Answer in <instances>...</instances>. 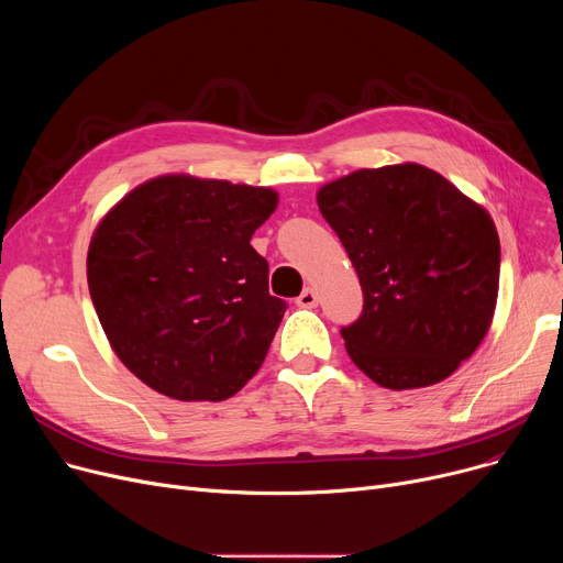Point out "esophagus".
I'll list each match as a JSON object with an SVG mask.
<instances>
[{
    "label": "esophagus",
    "mask_w": 563,
    "mask_h": 563,
    "mask_svg": "<svg viewBox=\"0 0 563 563\" xmlns=\"http://www.w3.org/2000/svg\"><path fill=\"white\" fill-rule=\"evenodd\" d=\"M317 303H319V297H317V291L312 287H306L301 291V297L297 299V306H301V308H314Z\"/></svg>",
    "instance_id": "obj_1"
}]
</instances>
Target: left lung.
<instances>
[{
	"mask_svg": "<svg viewBox=\"0 0 563 563\" xmlns=\"http://www.w3.org/2000/svg\"><path fill=\"white\" fill-rule=\"evenodd\" d=\"M317 205L365 297L342 329L349 358L388 390L452 376L495 314L499 236L486 207L416 162L338 177Z\"/></svg>",
	"mask_w": 563,
	"mask_h": 563,
	"instance_id": "left-lung-1",
	"label": "left lung"
}]
</instances>
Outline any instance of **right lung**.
I'll list each match as a JSON object with an SVG mask.
<instances>
[{"label":"right lung","instance_id":"right-lung-1","mask_svg":"<svg viewBox=\"0 0 563 563\" xmlns=\"http://www.w3.org/2000/svg\"><path fill=\"white\" fill-rule=\"evenodd\" d=\"M276 207L272 187L168 173L100 219L88 289L113 353L147 388L223 401L262 367L285 303L251 236Z\"/></svg>","mask_w":563,"mask_h":563}]
</instances>
